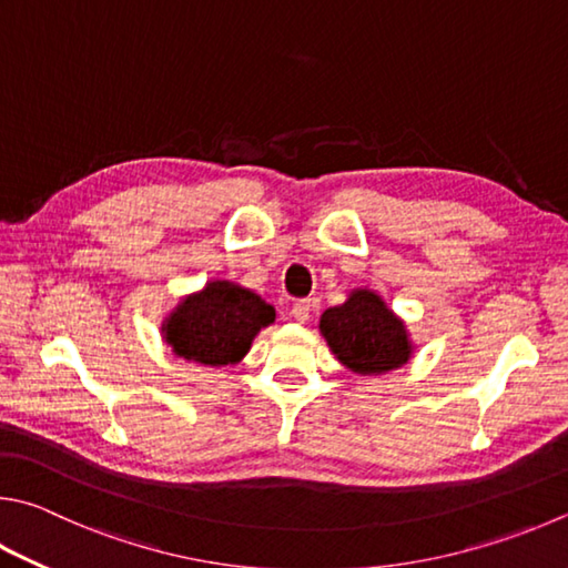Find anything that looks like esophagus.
I'll use <instances>...</instances> for the list:
<instances>
[{
	"mask_svg": "<svg viewBox=\"0 0 568 568\" xmlns=\"http://www.w3.org/2000/svg\"><path fill=\"white\" fill-rule=\"evenodd\" d=\"M311 313H313V301H295L293 303V307H291V315L297 320V323H305L307 317H311Z\"/></svg>",
	"mask_w": 568,
	"mask_h": 568,
	"instance_id": "esophagus-1",
	"label": "esophagus"
}]
</instances>
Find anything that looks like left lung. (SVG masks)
<instances>
[{"label":"left lung","mask_w":568,"mask_h":568,"mask_svg":"<svg viewBox=\"0 0 568 568\" xmlns=\"http://www.w3.org/2000/svg\"><path fill=\"white\" fill-rule=\"evenodd\" d=\"M320 333L339 363L359 375L387 373L405 365L412 353L402 320L369 291H355L347 303L325 311Z\"/></svg>","instance_id":"obj_1"}]
</instances>
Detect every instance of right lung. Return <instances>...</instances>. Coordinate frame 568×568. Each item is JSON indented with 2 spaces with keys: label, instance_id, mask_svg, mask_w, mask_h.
Masks as SVG:
<instances>
[{
  "label": "right lung",
  "instance_id": "right-lung-1",
  "mask_svg": "<svg viewBox=\"0 0 568 568\" xmlns=\"http://www.w3.org/2000/svg\"><path fill=\"white\" fill-rule=\"evenodd\" d=\"M275 307L229 281H215L185 297L166 323L173 353L203 365H233L248 353L257 329L271 325Z\"/></svg>",
  "mask_w": 568,
  "mask_h": 568
}]
</instances>
